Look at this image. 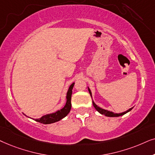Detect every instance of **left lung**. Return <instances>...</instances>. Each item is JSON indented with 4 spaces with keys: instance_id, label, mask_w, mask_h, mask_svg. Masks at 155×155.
Here are the masks:
<instances>
[{
    "instance_id": "left-lung-1",
    "label": "left lung",
    "mask_w": 155,
    "mask_h": 155,
    "mask_svg": "<svg viewBox=\"0 0 155 155\" xmlns=\"http://www.w3.org/2000/svg\"><path fill=\"white\" fill-rule=\"evenodd\" d=\"M88 91H89V94L91 95V96H91V91L90 88L88 87ZM93 105H94V108H96V110L98 111L101 113V114L102 115H105L106 116H108V117H119V116H121V115H123L125 113H127V112H129V111H130L133 108H130L129 110H127V111H125V112L123 113H114L113 112H111V111H109V110H105V109H103L101 108H100V107H98L97 105L95 104V103L93 101Z\"/></svg>"
}]
</instances>
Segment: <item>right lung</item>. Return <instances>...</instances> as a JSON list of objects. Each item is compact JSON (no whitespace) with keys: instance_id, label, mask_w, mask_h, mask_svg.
Here are the masks:
<instances>
[{"instance_id":"right-lung-1","label":"right lung","mask_w":155,"mask_h":155,"mask_svg":"<svg viewBox=\"0 0 155 155\" xmlns=\"http://www.w3.org/2000/svg\"><path fill=\"white\" fill-rule=\"evenodd\" d=\"M74 85V83L71 84V85L69 86V90H68V91L67 93V103H66L65 106H64V108H61V110L56 111L55 113L43 115V116L41 117L40 118L34 119L35 120L40 123H43V124H51V123L59 121L60 120L67 116L68 113L70 112V110H71V98L72 89H73ZM24 115H25V116H27L25 114Z\"/></svg>"}]
</instances>
